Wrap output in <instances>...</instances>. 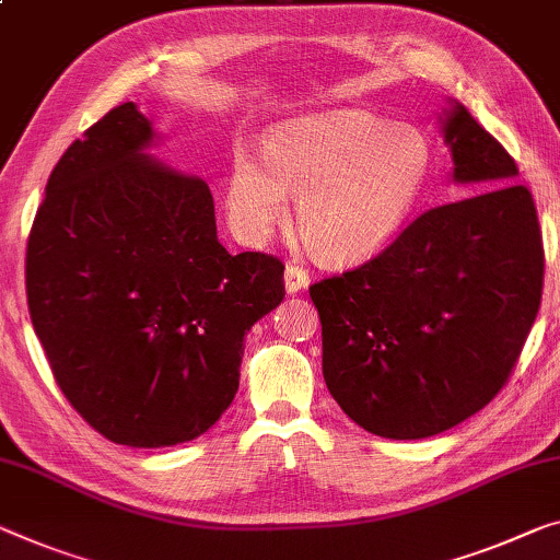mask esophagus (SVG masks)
Instances as JSON below:
<instances>
[{
	"instance_id": "1",
	"label": "esophagus",
	"mask_w": 560,
	"mask_h": 560,
	"mask_svg": "<svg viewBox=\"0 0 560 560\" xmlns=\"http://www.w3.org/2000/svg\"><path fill=\"white\" fill-rule=\"evenodd\" d=\"M307 282H310L307 270L300 268V265H292L290 262L288 268H285V290L288 292H298V290L307 288Z\"/></svg>"
}]
</instances>
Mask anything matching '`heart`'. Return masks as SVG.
Returning <instances> with one entry per match:
<instances>
[{
    "label": "heart",
    "mask_w": 560,
    "mask_h": 560,
    "mask_svg": "<svg viewBox=\"0 0 560 560\" xmlns=\"http://www.w3.org/2000/svg\"><path fill=\"white\" fill-rule=\"evenodd\" d=\"M262 160L232 152L228 214L245 243L257 245L288 218L315 255L335 262L383 250L406 225L428 179L423 135L360 109L292 119L265 137Z\"/></svg>",
    "instance_id": "heart-1"
}]
</instances>
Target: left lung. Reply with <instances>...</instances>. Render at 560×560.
<instances>
[{
  "label": "left lung",
  "mask_w": 560,
  "mask_h": 560,
  "mask_svg": "<svg viewBox=\"0 0 560 560\" xmlns=\"http://www.w3.org/2000/svg\"><path fill=\"white\" fill-rule=\"evenodd\" d=\"M453 179L478 195L418 214L368 262L310 285L323 375L368 433L418 441L509 383L544 292V235L515 160L470 112L443 119Z\"/></svg>",
  "instance_id": "left-lung-1"
}]
</instances>
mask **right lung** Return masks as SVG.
I'll return each instance as SVG.
<instances>
[{"instance_id":"add662e5","label":"right lung","mask_w":560,"mask_h":560,"mask_svg":"<svg viewBox=\"0 0 560 560\" xmlns=\"http://www.w3.org/2000/svg\"><path fill=\"white\" fill-rule=\"evenodd\" d=\"M135 102L74 140L27 240V305L51 375L107 441L187 443L240 385L245 335L285 298V265L230 255L200 177L144 158Z\"/></svg>"}]
</instances>
